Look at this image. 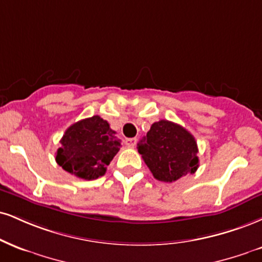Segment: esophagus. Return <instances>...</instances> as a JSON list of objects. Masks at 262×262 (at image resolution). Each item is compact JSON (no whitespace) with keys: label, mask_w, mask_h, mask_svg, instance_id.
<instances>
[{"label":"esophagus","mask_w":262,"mask_h":262,"mask_svg":"<svg viewBox=\"0 0 262 262\" xmlns=\"http://www.w3.org/2000/svg\"><path fill=\"white\" fill-rule=\"evenodd\" d=\"M135 144H137V138H128V139H125V145L128 147H134Z\"/></svg>","instance_id":"34e87169"}]
</instances>
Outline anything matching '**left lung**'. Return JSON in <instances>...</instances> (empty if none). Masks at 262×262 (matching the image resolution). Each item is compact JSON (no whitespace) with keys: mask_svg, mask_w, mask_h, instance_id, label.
<instances>
[{"mask_svg":"<svg viewBox=\"0 0 262 262\" xmlns=\"http://www.w3.org/2000/svg\"><path fill=\"white\" fill-rule=\"evenodd\" d=\"M138 151L157 181L172 183L199 167L195 138L182 125L155 122L138 143Z\"/></svg>","mask_w":262,"mask_h":262,"instance_id":"8db88e82","label":"left lung"}]
</instances>
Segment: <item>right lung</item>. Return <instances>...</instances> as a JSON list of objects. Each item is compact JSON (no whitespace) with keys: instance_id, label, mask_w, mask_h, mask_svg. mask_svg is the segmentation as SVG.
<instances>
[{"instance_id":"1","label":"right lung","mask_w":262,"mask_h":262,"mask_svg":"<svg viewBox=\"0 0 262 262\" xmlns=\"http://www.w3.org/2000/svg\"><path fill=\"white\" fill-rule=\"evenodd\" d=\"M115 134L100 116L81 119L63 134L56 162L78 178L91 181L102 177L121 149V140Z\"/></svg>"}]
</instances>
